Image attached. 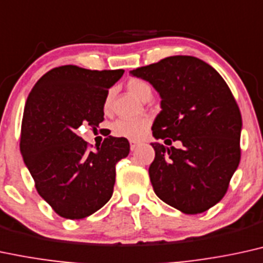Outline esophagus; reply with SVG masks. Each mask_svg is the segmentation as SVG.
<instances>
[{
	"label": "esophagus",
	"instance_id": "esophagus-1",
	"mask_svg": "<svg viewBox=\"0 0 263 263\" xmlns=\"http://www.w3.org/2000/svg\"><path fill=\"white\" fill-rule=\"evenodd\" d=\"M138 144H140V142H137V141H135V140L129 141V148H131V151H135L136 148L138 147Z\"/></svg>",
	"mask_w": 263,
	"mask_h": 263
}]
</instances>
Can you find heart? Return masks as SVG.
Masks as SVG:
<instances>
[{
	"instance_id": "heart-1",
	"label": "heart",
	"mask_w": 263,
	"mask_h": 263,
	"mask_svg": "<svg viewBox=\"0 0 263 263\" xmlns=\"http://www.w3.org/2000/svg\"><path fill=\"white\" fill-rule=\"evenodd\" d=\"M127 90L131 96L137 99L142 100L145 94H151V85L147 82L138 80V78H132L127 82ZM105 109L110 106V97L105 100ZM148 126H149V120L148 119H136V120H118L114 123V132L120 137L131 138V140H138L145 134Z\"/></svg>"
}]
</instances>
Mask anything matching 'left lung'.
<instances>
[{
    "label": "left lung",
    "mask_w": 263,
    "mask_h": 263,
    "mask_svg": "<svg viewBox=\"0 0 263 263\" xmlns=\"http://www.w3.org/2000/svg\"><path fill=\"white\" fill-rule=\"evenodd\" d=\"M129 73L149 82L162 99L154 138L182 143L180 149L151 143L154 192L185 214L210 210L224 197L240 163L241 114L226 81L192 56H170Z\"/></svg>",
    "instance_id": "left-lung-1"
}]
</instances>
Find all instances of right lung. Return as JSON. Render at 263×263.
Masks as SVG:
<instances>
[{
  "mask_svg": "<svg viewBox=\"0 0 263 263\" xmlns=\"http://www.w3.org/2000/svg\"><path fill=\"white\" fill-rule=\"evenodd\" d=\"M123 69L91 71L61 66L45 73L25 103L21 153L37 194L66 219H82L111 198L115 165L129 153L123 137H109L91 152L77 135L99 127L109 88Z\"/></svg>",
  "mask_w": 263,
  "mask_h": 263,
  "instance_id": "obj_1",
  "label": "right lung"
}]
</instances>
